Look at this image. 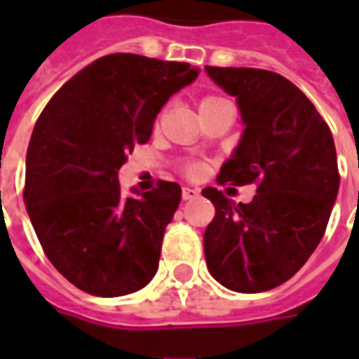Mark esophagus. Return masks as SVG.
<instances>
[{"instance_id":"1","label":"esophagus","mask_w":359,"mask_h":359,"mask_svg":"<svg viewBox=\"0 0 359 359\" xmlns=\"http://www.w3.org/2000/svg\"><path fill=\"white\" fill-rule=\"evenodd\" d=\"M198 194H200V192H198L196 188H182V200H194V198H198Z\"/></svg>"}]
</instances>
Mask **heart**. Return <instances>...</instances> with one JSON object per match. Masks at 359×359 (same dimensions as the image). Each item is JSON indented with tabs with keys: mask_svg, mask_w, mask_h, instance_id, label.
Here are the masks:
<instances>
[{
	"mask_svg": "<svg viewBox=\"0 0 359 359\" xmlns=\"http://www.w3.org/2000/svg\"><path fill=\"white\" fill-rule=\"evenodd\" d=\"M210 100H217V95H208V97H203L202 103L210 102ZM202 103H200V105H202ZM184 172H187V175H190V177H194V175H198V172H200V165L188 163L187 167H184Z\"/></svg>",
	"mask_w": 359,
	"mask_h": 359,
	"instance_id": "heart-1",
	"label": "heart"
}]
</instances>
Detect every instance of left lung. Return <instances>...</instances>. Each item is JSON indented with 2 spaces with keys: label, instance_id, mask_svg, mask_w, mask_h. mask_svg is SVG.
<instances>
[{
  "label": "left lung",
  "instance_id": "left-lung-1",
  "mask_svg": "<svg viewBox=\"0 0 359 359\" xmlns=\"http://www.w3.org/2000/svg\"><path fill=\"white\" fill-rule=\"evenodd\" d=\"M205 71L236 95L246 125L217 182L257 187L250 203L203 188L215 208L203 234L205 262L226 288L265 292L292 277L323 238L340 184L331 128L280 74L246 67Z\"/></svg>",
  "mask_w": 359,
  "mask_h": 359
}]
</instances>
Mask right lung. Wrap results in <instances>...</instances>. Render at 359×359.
I'll return each mask as SVG.
<instances>
[{
  "label": "right lung",
  "mask_w": 359,
  "mask_h": 359,
  "mask_svg": "<svg viewBox=\"0 0 359 359\" xmlns=\"http://www.w3.org/2000/svg\"><path fill=\"white\" fill-rule=\"evenodd\" d=\"M198 76L188 63L111 53L53 94L27 151L25 203L43 254L84 292L113 298L154 278L180 187L123 196L117 172L151 136L165 102Z\"/></svg>",
  "instance_id": "obj_1"
}]
</instances>
